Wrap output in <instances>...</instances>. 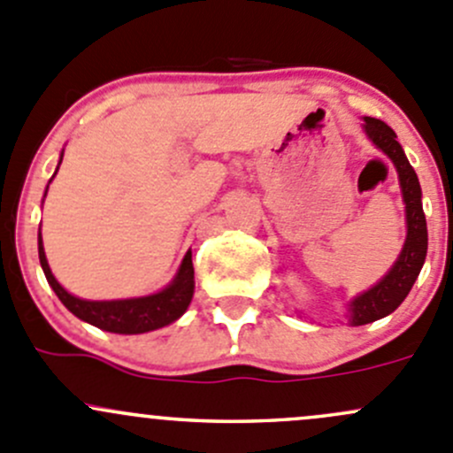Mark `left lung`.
<instances>
[{
	"instance_id": "8db88e82",
	"label": "left lung",
	"mask_w": 453,
	"mask_h": 453,
	"mask_svg": "<svg viewBox=\"0 0 453 453\" xmlns=\"http://www.w3.org/2000/svg\"><path fill=\"white\" fill-rule=\"evenodd\" d=\"M364 131L377 149H381L395 164L399 173L401 193L405 201V223H408V236H405L403 250L399 258L392 265L390 272L381 278L374 287L359 294L353 303L349 304L350 324L362 326V324L374 322L386 315H390L405 300V296L412 289L414 280L421 273L427 254V223H425V212L421 203V184L405 157L403 149L396 142V134L377 118H364Z\"/></svg>"
}]
</instances>
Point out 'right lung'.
Listing matches in <instances>:
<instances>
[{
	"label": "right lung",
	"mask_w": 453,
	"mask_h": 453,
	"mask_svg": "<svg viewBox=\"0 0 453 453\" xmlns=\"http://www.w3.org/2000/svg\"><path fill=\"white\" fill-rule=\"evenodd\" d=\"M63 159V155H61ZM58 171V168H57ZM48 193V190H45ZM39 260L43 267L45 278H48L50 287L54 294L58 296L63 304L70 309L76 318L83 322L94 324V326L103 328L109 333H120V335H138V333L155 331L166 324L175 322L177 318L184 315L188 309L190 300H193L195 291V269H193V254H186L181 260V267L177 276L173 278L171 285L166 289L157 291L153 296H144V298H127V300H83L76 296L67 294L57 278L50 272L48 258L43 252V241H41L39 230Z\"/></svg>",
	"instance_id": "add662e5"
}]
</instances>
